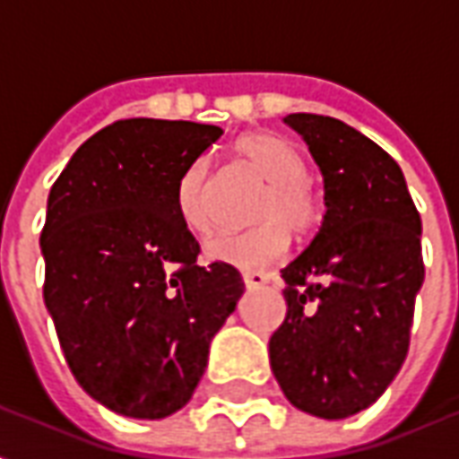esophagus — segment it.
<instances>
[{"mask_svg":"<svg viewBox=\"0 0 459 459\" xmlns=\"http://www.w3.org/2000/svg\"><path fill=\"white\" fill-rule=\"evenodd\" d=\"M273 280H275L273 273H243V282H246V288L248 290L263 288V285H268Z\"/></svg>","mask_w":459,"mask_h":459,"instance_id":"obj_1","label":"esophagus"}]
</instances>
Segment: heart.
I'll list each match as a JSON object with an SVG mask.
<instances>
[{
	"label": "heart",
	"instance_id": "heart-1",
	"mask_svg": "<svg viewBox=\"0 0 459 459\" xmlns=\"http://www.w3.org/2000/svg\"><path fill=\"white\" fill-rule=\"evenodd\" d=\"M233 152L248 169L268 181L255 211V221H263L246 233H221L206 243V258L230 268L253 270L282 255L288 248V229L305 236L322 219V204L307 186L305 157L280 134L248 132ZM209 160L196 157L181 171L177 181V211L186 229L206 236L211 233V216L206 206L209 191Z\"/></svg>",
	"mask_w": 459,
	"mask_h": 459
}]
</instances>
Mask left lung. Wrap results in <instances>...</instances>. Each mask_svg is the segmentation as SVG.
<instances>
[{
    "instance_id": "obj_1",
    "label": "left lung",
    "mask_w": 459,
    "mask_h": 459,
    "mask_svg": "<svg viewBox=\"0 0 459 459\" xmlns=\"http://www.w3.org/2000/svg\"><path fill=\"white\" fill-rule=\"evenodd\" d=\"M325 181L317 236L282 268L288 315L270 368L299 411L342 420L401 371L423 285L420 216L394 157L346 122L292 113Z\"/></svg>"
}]
</instances>
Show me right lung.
Listing matches in <instances>:
<instances>
[{"label": "right lung", "instance_id": "1", "mask_svg": "<svg viewBox=\"0 0 459 459\" xmlns=\"http://www.w3.org/2000/svg\"><path fill=\"white\" fill-rule=\"evenodd\" d=\"M223 130L132 117L85 140L46 206L44 302L75 381L98 403L160 420L189 403L240 273L196 265L177 181Z\"/></svg>", "mask_w": 459, "mask_h": 459}]
</instances>
